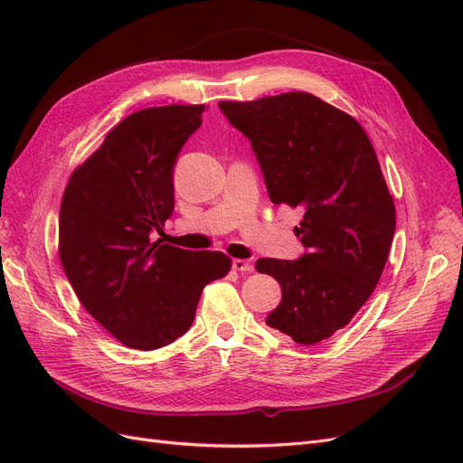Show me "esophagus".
Returning <instances> with one entry per match:
<instances>
[{
	"mask_svg": "<svg viewBox=\"0 0 463 463\" xmlns=\"http://www.w3.org/2000/svg\"><path fill=\"white\" fill-rule=\"evenodd\" d=\"M232 269L237 270V272H250V270H253V262L243 260V259H233Z\"/></svg>",
	"mask_w": 463,
	"mask_h": 463,
	"instance_id": "esophagus-1",
	"label": "esophagus"
}]
</instances>
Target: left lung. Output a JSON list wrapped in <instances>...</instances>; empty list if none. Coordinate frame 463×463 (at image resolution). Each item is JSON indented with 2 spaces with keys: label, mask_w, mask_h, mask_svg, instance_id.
I'll return each mask as SVG.
<instances>
[{
  "label": "left lung",
  "mask_w": 463,
  "mask_h": 463,
  "mask_svg": "<svg viewBox=\"0 0 463 463\" xmlns=\"http://www.w3.org/2000/svg\"><path fill=\"white\" fill-rule=\"evenodd\" d=\"M250 143L274 204L303 210L298 260L259 259L282 301L266 325L313 345L344 328L384 270L396 208L361 125L309 92L220 102Z\"/></svg>",
  "instance_id": "1"
}]
</instances>
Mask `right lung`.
I'll return each instance as SVG.
<instances>
[{"instance_id":"right-lung-1","label":"right lung","mask_w":463,"mask_h":463,"mask_svg":"<svg viewBox=\"0 0 463 463\" xmlns=\"http://www.w3.org/2000/svg\"><path fill=\"white\" fill-rule=\"evenodd\" d=\"M201 106L146 108L125 118L69 177L60 259L82 307L128 347L158 349L184 335L201 293L232 260L220 250L154 241L174 213V167L201 128Z\"/></svg>"}]
</instances>
